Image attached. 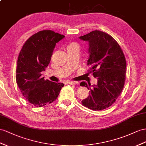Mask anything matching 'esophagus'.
Segmentation results:
<instances>
[{"instance_id": "obj_1", "label": "esophagus", "mask_w": 146, "mask_h": 146, "mask_svg": "<svg viewBox=\"0 0 146 146\" xmlns=\"http://www.w3.org/2000/svg\"><path fill=\"white\" fill-rule=\"evenodd\" d=\"M66 84L74 85V84H78V82H76V81H67L66 83Z\"/></svg>"}]
</instances>
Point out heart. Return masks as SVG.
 <instances>
[{
	"label": "heart",
	"instance_id": "1",
	"mask_svg": "<svg viewBox=\"0 0 146 146\" xmlns=\"http://www.w3.org/2000/svg\"><path fill=\"white\" fill-rule=\"evenodd\" d=\"M74 45H77L76 43H72V44H70L68 46H74Z\"/></svg>",
	"mask_w": 146,
	"mask_h": 146
}]
</instances>
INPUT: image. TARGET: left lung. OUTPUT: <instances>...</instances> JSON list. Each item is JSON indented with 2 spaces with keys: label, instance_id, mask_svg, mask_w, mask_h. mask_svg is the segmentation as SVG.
Masks as SVG:
<instances>
[{
  "label": "left lung",
  "instance_id": "left-lung-1",
  "mask_svg": "<svg viewBox=\"0 0 146 146\" xmlns=\"http://www.w3.org/2000/svg\"><path fill=\"white\" fill-rule=\"evenodd\" d=\"M80 38L89 43L88 71L98 80L93 88H91V84H80L90 90L89 96L81 104L92 110L106 109L115 103L124 88L125 55L119 44L106 33L95 30Z\"/></svg>",
  "mask_w": 146,
  "mask_h": 146
}]
</instances>
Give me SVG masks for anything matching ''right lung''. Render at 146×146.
<instances>
[{"instance_id": "right-lung-1", "label": "right lung", "mask_w": 146, "mask_h": 146, "mask_svg": "<svg viewBox=\"0 0 146 146\" xmlns=\"http://www.w3.org/2000/svg\"><path fill=\"white\" fill-rule=\"evenodd\" d=\"M64 37L52 30L40 31L26 41L18 55L17 83L26 100L36 107L53 102L64 86L44 80L41 73L49 64L56 43Z\"/></svg>"}]
</instances>
